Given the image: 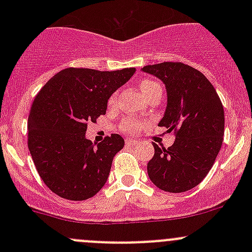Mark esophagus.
<instances>
[{
  "label": "esophagus",
  "instance_id": "obj_1",
  "mask_svg": "<svg viewBox=\"0 0 252 252\" xmlns=\"http://www.w3.org/2000/svg\"><path fill=\"white\" fill-rule=\"evenodd\" d=\"M126 145H135V144H138V140H136V139H131V138H128L126 140Z\"/></svg>",
  "mask_w": 252,
  "mask_h": 252
}]
</instances>
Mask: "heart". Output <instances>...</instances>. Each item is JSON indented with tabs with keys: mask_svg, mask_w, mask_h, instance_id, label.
I'll list each match as a JSON object with an SVG mask.
<instances>
[{
	"mask_svg": "<svg viewBox=\"0 0 252 252\" xmlns=\"http://www.w3.org/2000/svg\"><path fill=\"white\" fill-rule=\"evenodd\" d=\"M156 86H159V85L157 83H155V81H152V80H144L140 84V89H141L142 94H144L145 96H146L147 94H149L150 91L152 90V89L156 88ZM114 101H116V95H113L110 98V103H113ZM141 124L142 123H141L140 119H138V118H126V121L122 123V129H123L124 131H126V133H135V131H138L139 129H140Z\"/></svg>",
	"mask_w": 252,
	"mask_h": 252,
	"instance_id": "heart-1",
	"label": "heart"
}]
</instances>
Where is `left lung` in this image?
I'll return each instance as SVG.
<instances>
[{
    "label": "left lung",
    "instance_id": "obj_1",
    "mask_svg": "<svg viewBox=\"0 0 252 252\" xmlns=\"http://www.w3.org/2000/svg\"><path fill=\"white\" fill-rule=\"evenodd\" d=\"M142 70L166 85L167 107L158 126L175 135L168 149L154 144L155 155L147 163L149 178L164 191H188L207 175L222 146L223 105L208 79L190 65L163 62Z\"/></svg>",
    "mask_w": 252,
    "mask_h": 252
}]
</instances>
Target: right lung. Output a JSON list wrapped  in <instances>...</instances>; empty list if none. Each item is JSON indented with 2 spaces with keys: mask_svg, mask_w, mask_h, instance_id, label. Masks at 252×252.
<instances>
[{
  "mask_svg": "<svg viewBox=\"0 0 252 252\" xmlns=\"http://www.w3.org/2000/svg\"><path fill=\"white\" fill-rule=\"evenodd\" d=\"M134 73L135 68H67L36 95L28 118V147L37 173L58 196L83 201L106 184L124 139L112 134L96 147L85 136L88 123L106 114L108 98Z\"/></svg>",
  "mask_w": 252,
  "mask_h": 252,
  "instance_id": "obj_1",
  "label": "right lung"
}]
</instances>
